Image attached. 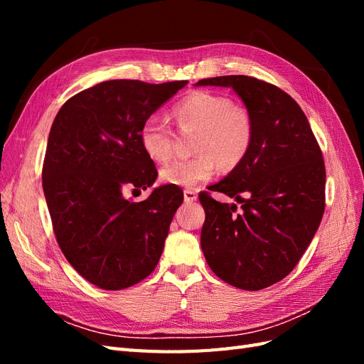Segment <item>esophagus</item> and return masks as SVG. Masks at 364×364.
Returning <instances> with one entry per match:
<instances>
[{
    "label": "esophagus",
    "mask_w": 364,
    "mask_h": 364,
    "mask_svg": "<svg viewBox=\"0 0 364 364\" xmlns=\"http://www.w3.org/2000/svg\"><path fill=\"white\" fill-rule=\"evenodd\" d=\"M183 199H185L186 203L196 202V200H197V193L193 191V190H185V191H183Z\"/></svg>",
    "instance_id": "esophagus-1"
}]
</instances>
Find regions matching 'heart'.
Returning a JSON list of instances; mask_svg holds the SVG:
<instances>
[{"label": "heart", "instance_id": "b5f03b06", "mask_svg": "<svg viewBox=\"0 0 364 364\" xmlns=\"http://www.w3.org/2000/svg\"><path fill=\"white\" fill-rule=\"evenodd\" d=\"M179 124L196 127L193 158L176 159L161 168V179L167 185L193 188L206 182L217 170V161L230 167L241 161L252 142V119L243 107L234 106L228 97L200 91L186 97L174 109ZM139 144L146 155L164 162L171 156L173 132L161 115H149L139 127Z\"/></svg>", "mask_w": 364, "mask_h": 364}]
</instances>
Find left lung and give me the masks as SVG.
<instances>
[{
  "label": "left lung",
  "instance_id": "1",
  "mask_svg": "<svg viewBox=\"0 0 364 364\" xmlns=\"http://www.w3.org/2000/svg\"><path fill=\"white\" fill-rule=\"evenodd\" d=\"M196 86L232 87L252 119V142L226 178L211 185L241 203L199 196L200 245L220 279L243 290L279 282L296 267L321 225L325 164L310 123L278 86L249 75L203 79Z\"/></svg>",
  "mask_w": 364,
  "mask_h": 364
}]
</instances>
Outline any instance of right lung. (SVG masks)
Listing matches in <instances>:
<instances>
[{
  "label": "right lung",
  "mask_w": 364,
  "mask_h": 364,
  "mask_svg": "<svg viewBox=\"0 0 364 364\" xmlns=\"http://www.w3.org/2000/svg\"><path fill=\"white\" fill-rule=\"evenodd\" d=\"M186 83L102 82L71 97L53 121L42 188L54 235L75 272L103 290L132 287L155 270L183 202L176 185L158 186L142 202L123 191L155 183L139 127Z\"/></svg>",
  "instance_id": "right-lung-1"
}]
</instances>
